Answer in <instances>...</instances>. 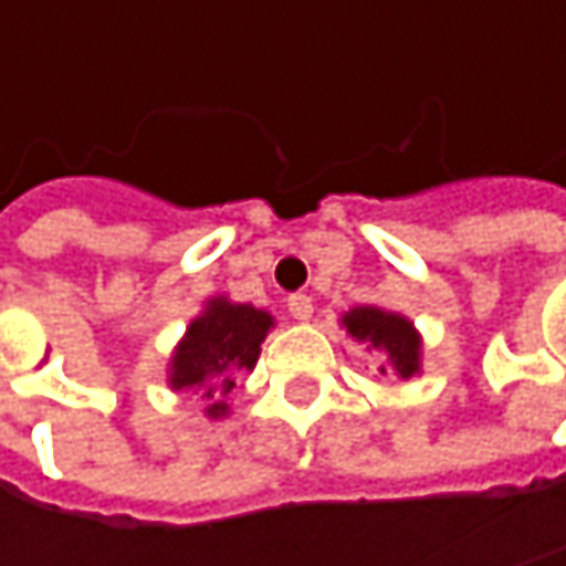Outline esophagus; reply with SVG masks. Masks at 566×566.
I'll return each instance as SVG.
<instances>
[{"label":"esophagus","instance_id":"34e87169","mask_svg":"<svg viewBox=\"0 0 566 566\" xmlns=\"http://www.w3.org/2000/svg\"><path fill=\"white\" fill-rule=\"evenodd\" d=\"M287 314H291L294 321H307V317L314 314V301H311L307 294H291V297H287Z\"/></svg>","mask_w":566,"mask_h":566}]
</instances>
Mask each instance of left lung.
Wrapping results in <instances>:
<instances>
[{"label":"left lung","mask_w":566,"mask_h":566,"mask_svg":"<svg viewBox=\"0 0 566 566\" xmlns=\"http://www.w3.org/2000/svg\"><path fill=\"white\" fill-rule=\"evenodd\" d=\"M350 337L357 340H370L374 347L387 350L390 357V370L399 374L402 380L412 377L419 370V337L412 331V324L399 314H387L380 307H354L344 317ZM384 370V367H380Z\"/></svg>","instance_id":"8db88e82"}]
</instances>
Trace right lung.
Returning <instances> with one entry per match:
<instances>
[{
  "instance_id": "1",
  "label": "right lung",
  "mask_w": 566,
  "mask_h": 566,
  "mask_svg": "<svg viewBox=\"0 0 566 566\" xmlns=\"http://www.w3.org/2000/svg\"><path fill=\"white\" fill-rule=\"evenodd\" d=\"M269 327L272 317L252 304L212 301L206 314L189 324L172 357V390H202V396L216 399L209 416H226V396L235 387V374L255 367Z\"/></svg>"
}]
</instances>
